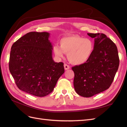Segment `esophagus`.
Returning a JSON list of instances; mask_svg holds the SVG:
<instances>
[{"instance_id": "esophagus-1", "label": "esophagus", "mask_w": 127, "mask_h": 127, "mask_svg": "<svg viewBox=\"0 0 127 127\" xmlns=\"http://www.w3.org/2000/svg\"><path fill=\"white\" fill-rule=\"evenodd\" d=\"M64 68L65 70H68V69H69L70 68V67L69 66L68 64H64Z\"/></svg>"}]
</instances>
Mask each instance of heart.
<instances>
[{
  "instance_id": "b5f03b06",
  "label": "heart",
  "mask_w": 127,
  "mask_h": 127,
  "mask_svg": "<svg viewBox=\"0 0 127 127\" xmlns=\"http://www.w3.org/2000/svg\"><path fill=\"white\" fill-rule=\"evenodd\" d=\"M60 47L56 45L53 51L58 58H63L67 54L68 60L75 65L85 64L92 57L94 49L93 42L87 38L78 35H71L62 38Z\"/></svg>"
}]
</instances>
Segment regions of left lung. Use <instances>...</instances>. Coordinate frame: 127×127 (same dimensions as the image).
Masks as SVG:
<instances>
[{
	"instance_id": "1",
	"label": "left lung",
	"mask_w": 127,
	"mask_h": 127,
	"mask_svg": "<svg viewBox=\"0 0 127 127\" xmlns=\"http://www.w3.org/2000/svg\"><path fill=\"white\" fill-rule=\"evenodd\" d=\"M94 38V49L86 63L72 67L78 95L89 97L108 89L118 71L119 58L114 42L103 33H87Z\"/></svg>"
}]
</instances>
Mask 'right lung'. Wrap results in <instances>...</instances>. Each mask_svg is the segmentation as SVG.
Instances as JSON below:
<instances>
[{
    "label": "right lung",
    "mask_w": 127,
    "mask_h": 127,
    "mask_svg": "<svg viewBox=\"0 0 127 127\" xmlns=\"http://www.w3.org/2000/svg\"><path fill=\"white\" fill-rule=\"evenodd\" d=\"M48 32H31L11 48L9 69L20 90L43 97L53 91L64 72V64L52 58L53 47Z\"/></svg>",
    "instance_id": "1"
}]
</instances>
